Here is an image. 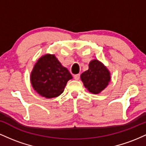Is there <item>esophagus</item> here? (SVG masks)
<instances>
[{
	"mask_svg": "<svg viewBox=\"0 0 146 146\" xmlns=\"http://www.w3.org/2000/svg\"><path fill=\"white\" fill-rule=\"evenodd\" d=\"M73 78L75 80H79V79L80 78V74H76V75H74V76H73Z\"/></svg>",
	"mask_w": 146,
	"mask_h": 146,
	"instance_id": "1",
	"label": "esophagus"
}]
</instances>
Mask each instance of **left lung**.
<instances>
[{"label":"left lung","mask_w":146,"mask_h":146,"mask_svg":"<svg viewBox=\"0 0 146 146\" xmlns=\"http://www.w3.org/2000/svg\"><path fill=\"white\" fill-rule=\"evenodd\" d=\"M80 78L90 93L98 94L108 85L110 73L101 62L93 60L90 62L88 70L82 73Z\"/></svg>","instance_id":"obj_1"}]
</instances>
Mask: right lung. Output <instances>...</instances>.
<instances>
[{
    "instance_id": "1",
    "label": "right lung",
    "mask_w": 146,
    "mask_h": 146,
    "mask_svg": "<svg viewBox=\"0 0 146 146\" xmlns=\"http://www.w3.org/2000/svg\"><path fill=\"white\" fill-rule=\"evenodd\" d=\"M73 78L55 55L46 54L38 59L31 73V83L37 93L46 98H56L64 92Z\"/></svg>"
}]
</instances>
